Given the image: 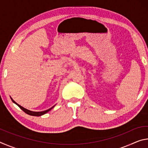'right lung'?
<instances>
[{
	"label": "right lung",
	"mask_w": 148,
	"mask_h": 148,
	"mask_svg": "<svg viewBox=\"0 0 148 148\" xmlns=\"http://www.w3.org/2000/svg\"><path fill=\"white\" fill-rule=\"evenodd\" d=\"M10 98H11L12 101V102H14V103H15L16 105H17V106H18L20 108H21L22 110H23V111L24 112H25L26 114L30 115V116H42V115H44V114H45L47 113V112H49L50 110H51V109H53V108H54V106H56V105H54L53 106H52L51 108H50L49 109L46 110H44V111H42V112H33V111H31V110L25 108H23V106H20L19 104H17L16 102H15V101H14V100L12 99V98L11 97H10Z\"/></svg>",
	"instance_id": "obj_1"
}]
</instances>
